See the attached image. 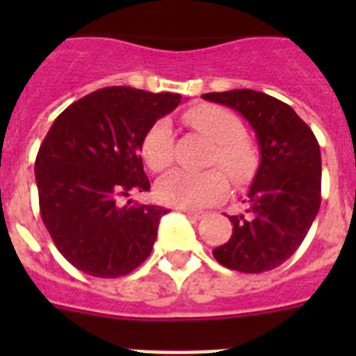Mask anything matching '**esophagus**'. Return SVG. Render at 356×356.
Instances as JSON below:
<instances>
[{
    "instance_id": "esophagus-1",
    "label": "esophagus",
    "mask_w": 356,
    "mask_h": 356,
    "mask_svg": "<svg viewBox=\"0 0 356 356\" xmlns=\"http://www.w3.org/2000/svg\"><path fill=\"white\" fill-rule=\"evenodd\" d=\"M181 212H184L185 216L188 217V219H194V221H197V219H201V217H203V213H201V212H194V210L181 209Z\"/></svg>"
}]
</instances>
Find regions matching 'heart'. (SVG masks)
Masks as SVG:
<instances>
[{
  "label": "heart",
  "instance_id": "obj_1",
  "mask_svg": "<svg viewBox=\"0 0 356 356\" xmlns=\"http://www.w3.org/2000/svg\"><path fill=\"white\" fill-rule=\"evenodd\" d=\"M185 122L194 130L216 143L213 163L221 168L234 180L242 181L254 169V149L242 134V122L234 112L217 105L194 106L185 112ZM172 128L168 119H159L144 134L140 153L144 162L153 171H163L172 162ZM228 194V180L219 169L205 172H191L176 169L165 175L156 184V197L160 203L181 209H205Z\"/></svg>",
  "mask_w": 356,
  "mask_h": 356
}]
</instances>
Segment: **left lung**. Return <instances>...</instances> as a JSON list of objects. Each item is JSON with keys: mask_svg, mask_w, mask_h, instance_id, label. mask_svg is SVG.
<instances>
[{"mask_svg": "<svg viewBox=\"0 0 356 356\" xmlns=\"http://www.w3.org/2000/svg\"><path fill=\"white\" fill-rule=\"evenodd\" d=\"M229 106L251 124L260 163L246 210L229 216L234 234L212 251L213 259L241 273L271 271L291 259L321 205V149L316 135L287 103L250 89L203 94Z\"/></svg>", "mask_w": 356, "mask_h": 356, "instance_id": "1", "label": "left lung"}]
</instances>
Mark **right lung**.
Returning <instances> with one entry per match:
<instances>
[{
	"label": "right lung",
	"instance_id": "right-lung-1",
	"mask_svg": "<svg viewBox=\"0 0 356 356\" xmlns=\"http://www.w3.org/2000/svg\"><path fill=\"white\" fill-rule=\"evenodd\" d=\"M180 102V94L105 87L69 105L44 137L35 160L40 217L85 275L118 278L149 257L169 210L119 200L149 191L140 143Z\"/></svg>",
	"mask_w": 356,
	"mask_h": 356
}]
</instances>
